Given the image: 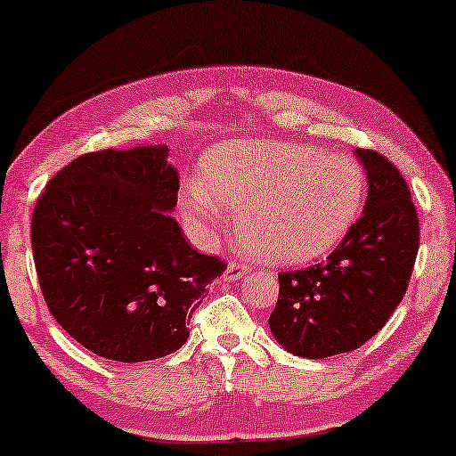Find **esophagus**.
<instances>
[{"mask_svg":"<svg viewBox=\"0 0 456 456\" xmlns=\"http://www.w3.org/2000/svg\"><path fill=\"white\" fill-rule=\"evenodd\" d=\"M249 270H251L249 264L239 262V259H232V262L228 264L226 272H224V279H226L228 282L239 281V279H242V276H245V274H249Z\"/></svg>","mask_w":456,"mask_h":456,"instance_id":"esophagus-1","label":"esophagus"}]
</instances>
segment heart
I'll list each match as a JSON object with an SVG mask.
<instances>
[{"label": "heart", "instance_id": "obj_1", "mask_svg": "<svg viewBox=\"0 0 456 456\" xmlns=\"http://www.w3.org/2000/svg\"><path fill=\"white\" fill-rule=\"evenodd\" d=\"M364 169L350 157L295 142H232L205 159L182 216L209 236L240 216L249 249L270 264H305L339 245L364 205Z\"/></svg>", "mask_w": 456, "mask_h": 456}]
</instances>
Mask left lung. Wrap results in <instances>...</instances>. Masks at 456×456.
Instances as JSON below:
<instances>
[{"label": "left lung", "instance_id": "8db88e82", "mask_svg": "<svg viewBox=\"0 0 456 456\" xmlns=\"http://www.w3.org/2000/svg\"><path fill=\"white\" fill-rule=\"evenodd\" d=\"M369 177L364 214L324 262L281 272L270 329L287 352L329 358L383 329L409 289L419 251L411 188L387 157L356 149Z\"/></svg>", "mask_w": 456, "mask_h": 456}]
</instances>
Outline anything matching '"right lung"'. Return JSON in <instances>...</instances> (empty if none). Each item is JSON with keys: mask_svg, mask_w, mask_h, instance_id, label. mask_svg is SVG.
<instances>
[{"mask_svg": "<svg viewBox=\"0 0 456 456\" xmlns=\"http://www.w3.org/2000/svg\"><path fill=\"white\" fill-rule=\"evenodd\" d=\"M167 146L77 157L47 182L31 245L47 310L77 344L117 362L180 350L226 262L194 251L169 211L180 177Z\"/></svg>", "mask_w": 456, "mask_h": 456, "instance_id": "1", "label": "right lung"}]
</instances>
